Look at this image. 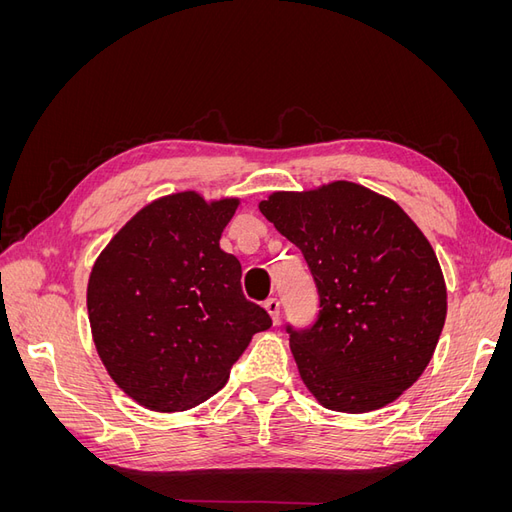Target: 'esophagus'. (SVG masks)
<instances>
[{"instance_id": "1", "label": "esophagus", "mask_w": 512, "mask_h": 512, "mask_svg": "<svg viewBox=\"0 0 512 512\" xmlns=\"http://www.w3.org/2000/svg\"><path fill=\"white\" fill-rule=\"evenodd\" d=\"M265 309H267V312H269V316H271V320L277 324V322H280V301H277V299H267L265 301Z\"/></svg>"}]
</instances>
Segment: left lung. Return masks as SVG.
<instances>
[{"mask_svg":"<svg viewBox=\"0 0 512 512\" xmlns=\"http://www.w3.org/2000/svg\"><path fill=\"white\" fill-rule=\"evenodd\" d=\"M258 209L299 247L318 288L312 327L286 324L307 389L335 412L391 404L429 365L446 318L423 232L395 200L350 181L273 192Z\"/></svg>","mask_w":512,"mask_h":512,"instance_id":"1","label":"left lung"}]
</instances>
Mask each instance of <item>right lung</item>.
Masks as SVG:
<instances>
[{
  "label": "right lung",
  "instance_id": "obj_1",
  "mask_svg": "<svg viewBox=\"0 0 512 512\" xmlns=\"http://www.w3.org/2000/svg\"><path fill=\"white\" fill-rule=\"evenodd\" d=\"M239 198L179 192L153 200L98 256L87 312L100 359L119 389L156 412L218 393L230 367L271 327L247 301L239 260L220 247Z\"/></svg>",
  "mask_w": 512,
  "mask_h": 512
}]
</instances>
